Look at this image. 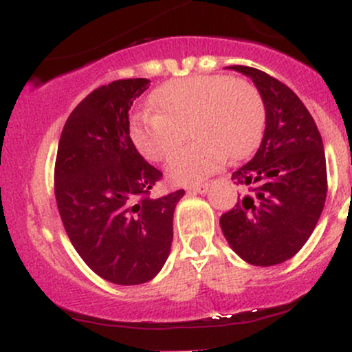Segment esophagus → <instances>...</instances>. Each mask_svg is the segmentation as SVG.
Segmentation results:
<instances>
[{
	"label": "esophagus",
	"instance_id": "34e87169",
	"mask_svg": "<svg viewBox=\"0 0 352 352\" xmlns=\"http://www.w3.org/2000/svg\"><path fill=\"white\" fill-rule=\"evenodd\" d=\"M210 185L208 184H201V185H190L187 187L188 193H207Z\"/></svg>",
	"mask_w": 352,
	"mask_h": 352
}]
</instances>
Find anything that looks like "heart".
<instances>
[{
  "mask_svg": "<svg viewBox=\"0 0 352 352\" xmlns=\"http://www.w3.org/2000/svg\"><path fill=\"white\" fill-rule=\"evenodd\" d=\"M151 106L135 117L131 131L145 159L167 160L184 142L187 127L195 140L167 165L175 184H199L230 157L245 159L263 135V99L245 79L208 74L168 80L153 91Z\"/></svg>",
  "mask_w": 352,
  "mask_h": 352,
  "instance_id": "obj_1",
  "label": "heart"
}]
</instances>
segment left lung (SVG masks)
Here are the masks:
<instances>
[{
	"label": "left lung",
	"instance_id": "8db88e82",
	"mask_svg": "<svg viewBox=\"0 0 352 352\" xmlns=\"http://www.w3.org/2000/svg\"><path fill=\"white\" fill-rule=\"evenodd\" d=\"M228 69L253 80L263 99L266 125L253 159L233 172L232 180L245 195L220 217V227L246 263L280 265L308 241L324 207L328 175L322 139L288 86L254 67Z\"/></svg>",
	"mask_w": 352,
	"mask_h": 352
}]
</instances>
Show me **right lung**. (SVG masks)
Wrapping results in <instances>:
<instances>
[{"instance_id":"1","label":"right lung","mask_w":352,"mask_h":352,"mask_svg":"<svg viewBox=\"0 0 352 352\" xmlns=\"http://www.w3.org/2000/svg\"><path fill=\"white\" fill-rule=\"evenodd\" d=\"M148 79H120L92 91L64 124L54 167L56 204L67 236L96 274L116 285L157 276L173 240L184 190L152 199L162 179L137 152L129 111Z\"/></svg>"}]
</instances>
